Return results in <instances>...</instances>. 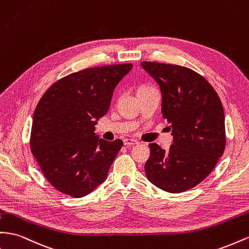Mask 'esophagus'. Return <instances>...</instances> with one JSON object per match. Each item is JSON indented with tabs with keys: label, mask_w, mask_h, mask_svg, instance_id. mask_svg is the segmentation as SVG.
Listing matches in <instances>:
<instances>
[{
	"label": "esophagus",
	"mask_w": 249,
	"mask_h": 249,
	"mask_svg": "<svg viewBox=\"0 0 249 249\" xmlns=\"http://www.w3.org/2000/svg\"><path fill=\"white\" fill-rule=\"evenodd\" d=\"M124 145H135V144H138V141L133 138H125L124 139Z\"/></svg>",
	"instance_id": "obj_1"
}]
</instances>
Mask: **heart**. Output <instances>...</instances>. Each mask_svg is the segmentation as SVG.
Segmentation results:
<instances>
[{
  "instance_id": "heart-1",
  "label": "heart",
  "mask_w": 249,
  "mask_h": 249,
  "mask_svg": "<svg viewBox=\"0 0 249 249\" xmlns=\"http://www.w3.org/2000/svg\"><path fill=\"white\" fill-rule=\"evenodd\" d=\"M144 88H147V87H146V86H142L140 89H144Z\"/></svg>"
}]
</instances>
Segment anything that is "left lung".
Instances as JSON below:
<instances>
[{"instance_id": "obj_1", "label": "left lung", "mask_w": 249, "mask_h": 249, "mask_svg": "<svg viewBox=\"0 0 249 249\" xmlns=\"http://www.w3.org/2000/svg\"><path fill=\"white\" fill-rule=\"evenodd\" d=\"M141 66L160 86L161 112L174 136L169 151L149 144L146 178L165 192L189 191L212 173L224 153L222 103L211 84L190 68L155 62Z\"/></svg>"}]
</instances>
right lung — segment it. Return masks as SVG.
Returning <instances> with one entry per match:
<instances>
[{
    "label": "right lung",
    "mask_w": 249,
    "mask_h": 249,
    "mask_svg": "<svg viewBox=\"0 0 249 249\" xmlns=\"http://www.w3.org/2000/svg\"><path fill=\"white\" fill-rule=\"evenodd\" d=\"M132 64L87 68L50 86L36 106L30 149L45 178L58 192L80 198L107 178L123 140L95 135L117 84Z\"/></svg>",
    "instance_id": "1"
}]
</instances>
